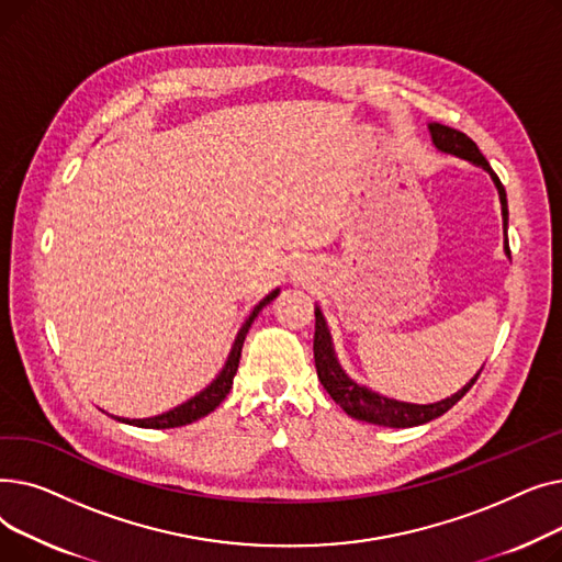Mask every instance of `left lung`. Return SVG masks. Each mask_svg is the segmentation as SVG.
<instances>
[{
  "instance_id": "left-lung-1",
  "label": "left lung",
  "mask_w": 562,
  "mask_h": 562,
  "mask_svg": "<svg viewBox=\"0 0 562 562\" xmlns=\"http://www.w3.org/2000/svg\"><path fill=\"white\" fill-rule=\"evenodd\" d=\"M432 143L439 147L441 153H451L456 157H462L471 164H476L481 168H485L492 180L498 189V198H501V212H504V227H508V200H506V189L501 184V180L496 177V172L490 168L487 159L481 155L479 145L471 140L467 134H462L460 130L439 125V123H430L428 125ZM506 250L508 248V239H506ZM316 326H314V364H316V373L323 390H326L333 401L350 415L352 419H360L367 424H378V426H387V428H409V426H422L428 424L437 417L449 412L479 380L481 371L476 373V378H471L469 385H464L458 394H453L451 398H445L432 405H412V403H401L394 398H385L375 392H369L367 387H360L358 382H352L339 367L335 350H333V341H330V333L326 326V318H323L321 310L316 307Z\"/></svg>"
}]
</instances>
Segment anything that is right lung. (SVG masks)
Here are the masks:
<instances>
[{
    "label": "right lung",
    "instance_id": "add662e5",
    "mask_svg": "<svg viewBox=\"0 0 562 562\" xmlns=\"http://www.w3.org/2000/svg\"><path fill=\"white\" fill-rule=\"evenodd\" d=\"M276 296H278V289L273 293H269V296H266L252 310V314L244 323V328L239 330V335H236V339H234V346H232V352H229L225 369L221 371V375L202 394H198L195 398H191L189 403H184L180 407L166 412V415H159V417H153V419H123V422L132 424V426H138V428H177V426L193 424V422L210 415V412H214L223 403V398L229 394V390H232V380H234V373H236V369H239V360H241V348H244L246 335H248V330L252 326L255 316L261 312V307L269 305ZM117 422H121V419H117Z\"/></svg>",
    "mask_w": 562,
    "mask_h": 562
}]
</instances>
